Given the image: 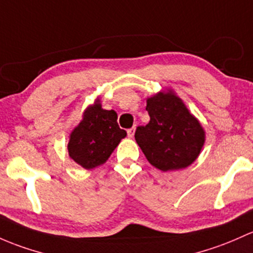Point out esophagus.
Returning <instances> with one entry per match:
<instances>
[{"label":"esophagus","mask_w":253,"mask_h":253,"mask_svg":"<svg viewBox=\"0 0 253 253\" xmlns=\"http://www.w3.org/2000/svg\"><path fill=\"white\" fill-rule=\"evenodd\" d=\"M134 131H135V127H132V128H128L127 129V135H128L129 138H132L134 135Z\"/></svg>","instance_id":"1"}]
</instances>
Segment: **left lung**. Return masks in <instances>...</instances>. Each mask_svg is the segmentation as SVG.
Here are the masks:
<instances>
[{"instance_id": "1", "label": "left lung", "mask_w": 253, "mask_h": 253, "mask_svg": "<svg viewBox=\"0 0 253 253\" xmlns=\"http://www.w3.org/2000/svg\"><path fill=\"white\" fill-rule=\"evenodd\" d=\"M150 121L138 126L134 138L145 158L161 171L185 169L196 160L205 142V132L182 100L172 92L147 100Z\"/></svg>"}]
</instances>
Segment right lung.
Wrapping results in <instances>:
<instances>
[{
    "label": "right lung",
    "mask_w": 253,
    "mask_h": 253,
    "mask_svg": "<svg viewBox=\"0 0 253 253\" xmlns=\"http://www.w3.org/2000/svg\"><path fill=\"white\" fill-rule=\"evenodd\" d=\"M126 134L119 127L118 114L95 103L84 111V119L71 133L69 155L84 169H93L108 160Z\"/></svg>",
    "instance_id": "add662e5"
}]
</instances>
